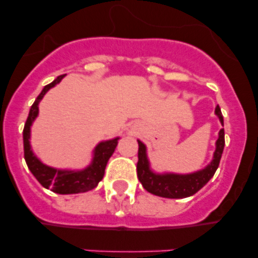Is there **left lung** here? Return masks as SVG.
<instances>
[{"instance_id": "1", "label": "left lung", "mask_w": 258, "mask_h": 258, "mask_svg": "<svg viewBox=\"0 0 258 258\" xmlns=\"http://www.w3.org/2000/svg\"><path fill=\"white\" fill-rule=\"evenodd\" d=\"M214 113L218 116L221 124L223 125V116L220 106L216 107ZM138 163H137V175L142 183L143 188L149 192L161 198L169 199H183L197 194L202 187L208 183L220 165L223 147H225V131L221 129L218 140L216 142V150L213 160L202 170L190 174H175V173H155L150 168V161L146 152V146L138 141Z\"/></svg>"}]
</instances>
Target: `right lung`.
I'll return each mask as SVG.
<instances>
[{"instance_id": "obj_1", "label": "right lung", "mask_w": 258, "mask_h": 258, "mask_svg": "<svg viewBox=\"0 0 258 258\" xmlns=\"http://www.w3.org/2000/svg\"><path fill=\"white\" fill-rule=\"evenodd\" d=\"M63 77H64V75L58 76L52 83L45 86L42 89V92L40 93V95L36 98L35 103L32 104L31 109H29L28 118H27L24 129H23V143H24V159H26L27 165H28L32 174L36 177V179L45 188H50V190L56 194L67 195V194L86 192V191L93 190L94 187H97V184L103 178L107 161L109 160V157L112 156L116 146H117V141L120 138L116 137L113 140L103 141V142L98 143L97 147L93 151L94 154H93L92 164L86 166L85 169H56V168L45 165L44 163H41L38 160L37 156L32 151L31 143H29L31 126L38 115V103H40V101L49 92V89L54 88L56 84L60 83V80Z\"/></svg>"}]
</instances>
